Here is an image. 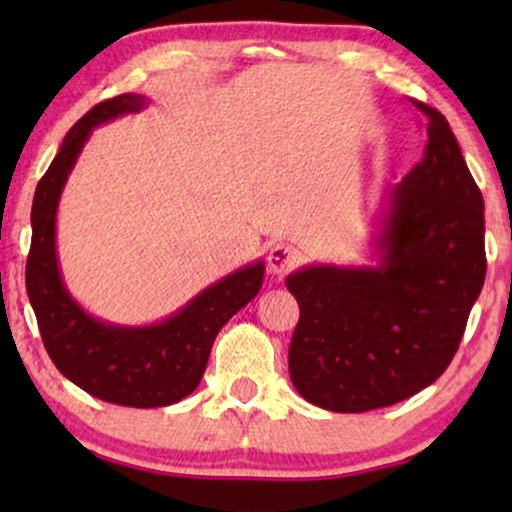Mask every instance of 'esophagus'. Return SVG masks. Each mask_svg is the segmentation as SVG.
Wrapping results in <instances>:
<instances>
[{
  "label": "esophagus",
  "mask_w": 512,
  "mask_h": 512,
  "mask_svg": "<svg viewBox=\"0 0 512 512\" xmlns=\"http://www.w3.org/2000/svg\"><path fill=\"white\" fill-rule=\"evenodd\" d=\"M298 265V254L296 249L289 247V244H275L268 254V270L272 275L284 277L286 272H291Z\"/></svg>",
  "instance_id": "obj_1"
}]
</instances>
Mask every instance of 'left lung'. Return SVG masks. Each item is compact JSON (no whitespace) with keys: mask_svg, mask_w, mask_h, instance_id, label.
<instances>
[{"mask_svg":"<svg viewBox=\"0 0 512 512\" xmlns=\"http://www.w3.org/2000/svg\"><path fill=\"white\" fill-rule=\"evenodd\" d=\"M412 104L424 116V156L387 193L380 265H310L286 277L300 307L291 382L324 410L387 408L436 382L485 284L480 188L447 118Z\"/></svg>","mask_w":512,"mask_h":512,"instance_id":"1","label":"left lung"}]
</instances>
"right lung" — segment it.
I'll return each instance as SVG.
<instances>
[{"label": "right lung", "mask_w": 512, "mask_h": 512, "mask_svg": "<svg viewBox=\"0 0 512 512\" xmlns=\"http://www.w3.org/2000/svg\"><path fill=\"white\" fill-rule=\"evenodd\" d=\"M144 107L142 95L111 97L95 104L67 132L58 156L34 191L25 284L46 352L67 380L107 403L163 408L198 387L216 335L261 291L265 265L258 261L223 277L170 319L153 326L107 324L90 317L69 296L55 254V212L60 193L90 130Z\"/></svg>", "instance_id": "obj_1"}]
</instances>
